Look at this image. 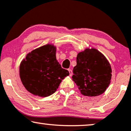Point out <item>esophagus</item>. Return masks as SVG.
<instances>
[{
	"instance_id": "1",
	"label": "esophagus",
	"mask_w": 131,
	"mask_h": 131,
	"mask_svg": "<svg viewBox=\"0 0 131 131\" xmlns=\"http://www.w3.org/2000/svg\"><path fill=\"white\" fill-rule=\"evenodd\" d=\"M68 71H69V72L70 76H72V75H73V71H72V70H71V69H69V70H68Z\"/></svg>"
}]
</instances>
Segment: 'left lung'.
I'll list each match as a JSON object with an SVG mask.
<instances>
[{"mask_svg":"<svg viewBox=\"0 0 131 131\" xmlns=\"http://www.w3.org/2000/svg\"><path fill=\"white\" fill-rule=\"evenodd\" d=\"M73 80L82 95L96 96L105 92L110 83L112 69L104 55L96 49H86L76 58Z\"/></svg>","mask_w":131,"mask_h":131,"instance_id":"obj_1","label":"left lung"}]
</instances>
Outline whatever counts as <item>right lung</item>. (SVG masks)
Instances as JSON below:
<instances>
[{
	"label": "right lung",
	"instance_id": "right-lung-1",
	"mask_svg": "<svg viewBox=\"0 0 131 131\" xmlns=\"http://www.w3.org/2000/svg\"><path fill=\"white\" fill-rule=\"evenodd\" d=\"M56 47L46 45L28 53L21 62L19 76L23 85L35 95L46 97L53 94L69 72L56 58Z\"/></svg>",
	"mask_w": 131,
	"mask_h": 131
}]
</instances>
